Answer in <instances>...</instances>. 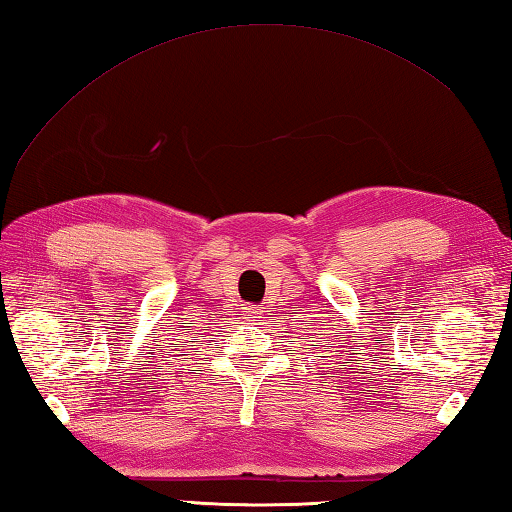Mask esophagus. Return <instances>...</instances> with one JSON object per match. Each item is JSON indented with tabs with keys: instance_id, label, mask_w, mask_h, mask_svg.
Returning a JSON list of instances; mask_svg holds the SVG:
<instances>
[{
	"instance_id": "1",
	"label": "esophagus",
	"mask_w": 512,
	"mask_h": 512,
	"mask_svg": "<svg viewBox=\"0 0 512 512\" xmlns=\"http://www.w3.org/2000/svg\"><path fill=\"white\" fill-rule=\"evenodd\" d=\"M244 314H246L248 321H259V319H262L264 310L259 308V306H246V308H244Z\"/></svg>"
}]
</instances>
